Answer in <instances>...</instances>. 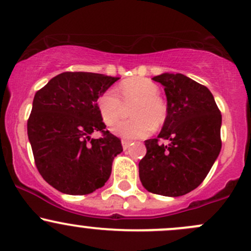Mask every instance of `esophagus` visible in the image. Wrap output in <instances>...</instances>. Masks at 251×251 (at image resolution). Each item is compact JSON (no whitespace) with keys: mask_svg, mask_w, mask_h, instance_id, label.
I'll use <instances>...</instances> for the list:
<instances>
[{"mask_svg":"<svg viewBox=\"0 0 251 251\" xmlns=\"http://www.w3.org/2000/svg\"><path fill=\"white\" fill-rule=\"evenodd\" d=\"M131 141H129V140H122V146H123V150H126V148H129L130 146Z\"/></svg>","mask_w":251,"mask_h":251,"instance_id":"obj_1","label":"esophagus"}]
</instances>
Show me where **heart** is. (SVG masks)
Returning a JSON list of instances; mask_svg holds the SVG:
<instances>
[{
	"instance_id": "heart-1",
	"label": "heart",
	"mask_w": 251,
	"mask_h": 251,
	"mask_svg": "<svg viewBox=\"0 0 251 251\" xmlns=\"http://www.w3.org/2000/svg\"><path fill=\"white\" fill-rule=\"evenodd\" d=\"M158 93L159 86L152 80L130 77L118 85L120 97L114 90L104 91L97 99V107L104 123L112 126L122 117L124 105L133 103L129 115L133 118L115 123L111 130L123 139H144L168 118V104Z\"/></svg>"
}]
</instances>
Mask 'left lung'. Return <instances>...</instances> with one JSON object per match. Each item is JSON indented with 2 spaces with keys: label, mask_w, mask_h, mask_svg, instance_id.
I'll return each mask as SVG.
<instances>
[{
  "label": "left lung",
  "mask_w": 251,
  "mask_h": 251,
  "mask_svg": "<svg viewBox=\"0 0 251 251\" xmlns=\"http://www.w3.org/2000/svg\"><path fill=\"white\" fill-rule=\"evenodd\" d=\"M153 80L165 87L169 114L157 139L145 141L140 179L153 194L182 196L203 182L219 155L222 114L208 88L185 75L165 73Z\"/></svg>",
  "instance_id": "left-lung-1"
}]
</instances>
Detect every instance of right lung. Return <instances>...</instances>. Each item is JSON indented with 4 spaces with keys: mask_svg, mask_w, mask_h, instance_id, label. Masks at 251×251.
Instances as JSON below:
<instances>
[{
    "mask_svg": "<svg viewBox=\"0 0 251 251\" xmlns=\"http://www.w3.org/2000/svg\"><path fill=\"white\" fill-rule=\"evenodd\" d=\"M120 77L66 72L37 91L27 121L34 163L42 177L69 195L101 188L111 175L114 158L123 151L109 130L97 99ZM99 131L102 136L92 139Z\"/></svg>",
    "mask_w": 251,
    "mask_h": 251,
    "instance_id": "obj_1",
    "label": "right lung"
}]
</instances>
